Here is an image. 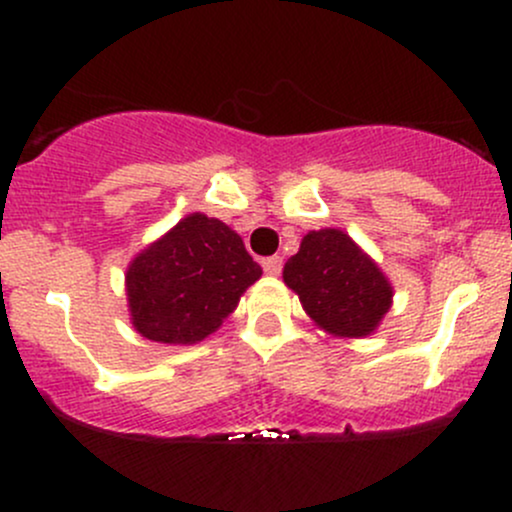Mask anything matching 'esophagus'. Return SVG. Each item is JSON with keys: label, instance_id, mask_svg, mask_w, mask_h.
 <instances>
[{"label": "esophagus", "instance_id": "obj_1", "mask_svg": "<svg viewBox=\"0 0 512 512\" xmlns=\"http://www.w3.org/2000/svg\"><path fill=\"white\" fill-rule=\"evenodd\" d=\"M262 267H264V272H267L269 276H276V274H281V267H284V260H281V257H267V260L262 262Z\"/></svg>", "mask_w": 512, "mask_h": 512}]
</instances>
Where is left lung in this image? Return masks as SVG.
<instances>
[{
    "label": "left lung",
    "instance_id": "obj_1",
    "mask_svg": "<svg viewBox=\"0 0 512 512\" xmlns=\"http://www.w3.org/2000/svg\"><path fill=\"white\" fill-rule=\"evenodd\" d=\"M284 284L305 313L334 337H368L392 305V286L380 267L339 228L303 236L284 264Z\"/></svg>",
    "mask_w": 512,
    "mask_h": 512
}]
</instances>
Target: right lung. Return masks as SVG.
I'll return each instance as SVG.
<instances>
[{
  "label": "right lung",
  "mask_w": 512,
  "mask_h": 512,
  "mask_svg": "<svg viewBox=\"0 0 512 512\" xmlns=\"http://www.w3.org/2000/svg\"><path fill=\"white\" fill-rule=\"evenodd\" d=\"M260 276L243 238L195 211L129 262L125 286L134 330L161 344L202 342Z\"/></svg>",
  "instance_id": "1"
}]
</instances>
